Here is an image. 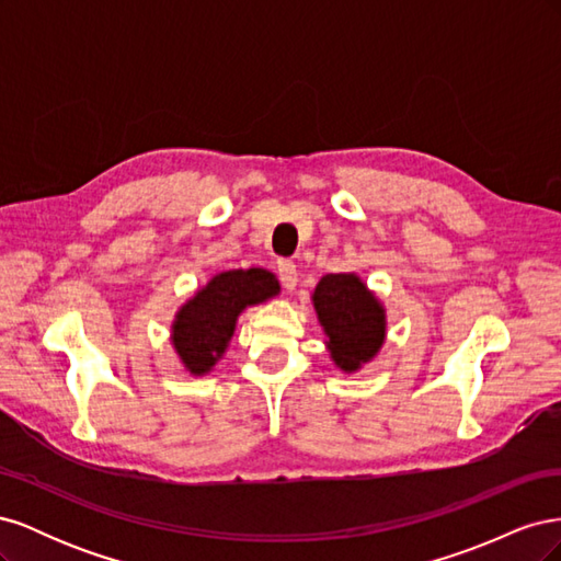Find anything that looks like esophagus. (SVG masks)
Returning <instances> with one entry per match:
<instances>
[{
	"label": "esophagus",
	"mask_w": 561,
	"mask_h": 561,
	"mask_svg": "<svg viewBox=\"0 0 561 561\" xmlns=\"http://www.w3.org/2000/svg\"><path fill=\"white\" fill-rule=\"evenodd\" d=\"M278 278H280L285 290H295V287H297V266H295V262L280 260L278 262Z\"/></svg>",
	"instance_id": "esophagus-1"
}]
</instances>
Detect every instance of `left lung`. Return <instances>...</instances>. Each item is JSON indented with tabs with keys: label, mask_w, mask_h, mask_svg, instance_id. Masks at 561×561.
<instances>
[{
	"label": "left lung",
	"mask_w": 561,
	"mask_h": 561,
	"mask_svg": "<svg viewBox=\"0 0 561 561\" xmlns=\"http://www.w3.org/2000/svg\"><path fill=\"white\" fill-rule=\"evenodd\" d=\"M334 367L355 375L379 355L388 334L383 301L358 274H328L311 293Z\"/></svg>",
	"instance_id": "1"
}]
</instances>
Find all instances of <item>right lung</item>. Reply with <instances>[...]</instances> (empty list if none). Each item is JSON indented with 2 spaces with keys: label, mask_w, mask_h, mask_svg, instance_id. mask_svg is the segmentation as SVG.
<instances>
[{
  "label": "right lung",
  "mask_w": 561,
  "mask_h": 561,
  "mask_svg": "<svg viewBox=\"0 0 561 561\" xmlns=\"http://www.w3.org/2000/svg\"><path fill=\"white\" fill-rule=\"evenodd\" d=\"M280 295V283L262 266L229 268L180 304L171 344L190 377H206L225 358L239 316Z\"/></svg>",
  "instance_id": "1"
}]
</instances>
